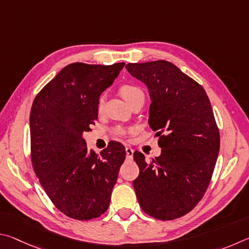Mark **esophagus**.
I'll return each mask as SVG.
<instances>
[{"mask_svg": "<svg viewBox=\"0 0 249 249\" xmlns=\"http://www.w3.org/2000/svg\"><path fill=\"white\" fill-rule=\"evenodd\" d=\"M133 152H134V151H133L132 147H130V146L125 147V153H127V158H128V159H132Z\"/></svg>", "mask_w": 249, "mask_h": 249, "instance_id": "esophagus-1", "label": "esophagus"}]
</instances>
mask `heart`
Segmentation results:
<instances>
[{
	"mask_svg": "<svg viewBox=\"0 0 249 249\" xmlns=\"http://www.w3.org/2000/svg\"><path fill=\"white\" fill-rule=\"evenodd\" d=\"M120 94L128 104L131 103L134 98L139 97V96H144V94H143V91H142L141 89H139L138 86L131 85V84L122 85L120 87ZM103 107H104V98L100 97L99 100H98V109H99V110H102ZM115 132H116V134H118V136H124V134H127V133L133 132V129H124V128L119 127V128H117L115 130Z\"/></svg>",
	"mask_w": 249,
	"mask_h": 249,
	"instance_id": "heart-1",
	"label": "heart"
}]
</instances>
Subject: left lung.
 I'll use <instances>...</instances> for the list:
<instances>
[{"instance_id": "obj_1", "label": "left lung", "mask_w": 249, "mask_h": 249, "mask_svg": "<svg viewBox=\"0 0 249 249\" xmlns=\"http://www.w3.org/2000/svg\"><path fill=\"white\" fill-rule=\"evenodd\" d=\"M125 69L149 89V124L162 149L150 163L134 152L140 169L132 182L138 201L155 219H177L203 197L219 155L211 103L201 85L168 61L129 63Z\"/></svg>"}]
</instances>
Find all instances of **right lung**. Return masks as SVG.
Returning a JSON list of instances; mask_svg holds the SVG:
<instances>
[{
    "label": "right lung",
    "mask_w": 249,
    "mask_h": 249,
    "mask_svg": "<svg viewBox=\"0 0 249 249\" xmlns=\"http://www.w3.org/2000/svg\"><path fill=\"white\" fill-rule=\"evenodd\" d=\"M124 63H72L63 68L35 98L30 110L34 171L46 194L65 215L90 220L106 212L125 159L119 142L96 154L84 133L98 118L100 94Z\"/></svg>",
    "instance_id": "obj_1"
}]
</instances>
